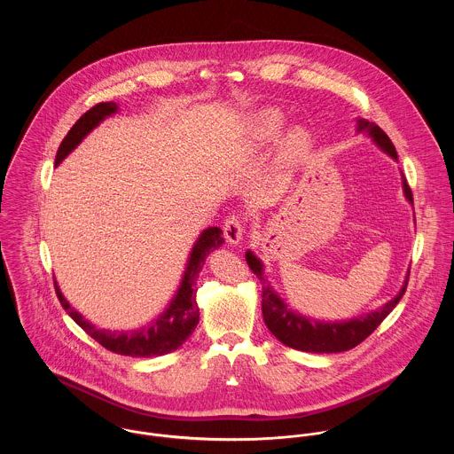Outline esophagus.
Here are the masks:
<instances>
[{
  "mask_svg": "<svg viewBox=\"0 0 454 454\" xmlns=\"http://www.w3.org/2000/svg\"><path fill=\"white\" fill-rule=\"evenodd\" d=\"M243 232H245V229H243L241 218L236 215H231L223 223V236H225L227 243L239 245L243 241Z\"/></svg>",
  "mask_w": 454,
  "mask_h": 454,
  "instance_id": "obj_1",
  "label": "esophagus"
}]
</instances>
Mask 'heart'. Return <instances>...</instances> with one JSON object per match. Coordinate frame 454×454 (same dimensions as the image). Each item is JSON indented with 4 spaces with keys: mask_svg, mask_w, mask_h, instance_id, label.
<instances>
[{
    "mask_svg": "<svg viewBox=\"0 0 454 454\" xmlns=\"http://www.w3.org/2000/svg\"><path fill=\"white\" fill-rule=\"evenodd\" d=\"M286 117L278 108H262L248 122V146L260 150L274 143L285 129ZM311 146V136L304 128L290 130L283 141V160L297 162Z\"/></svg>",
    "mask_w": 454,
    "mask_h": 454,
    "instance_id": "heart-1",
    "label": "heart"
}]
</instances>
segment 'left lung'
Listing matches in <instances>:
<instances>
[{
    "label": "left lung",
    "instance_id": "obj_1",
    "mask_svg": "<svg viewBox=\"0 0 454 454\" xmlns=\"http://www.w3.org/2000/svg\"><path fill=\"white\" fill-rule=\"evenodd\" d=\"M356 132L369 134L376 146H380L393 160H398L396 150L391 139L380 126L365 119H356ZM402 189H403L405 199L412 204V192L403 175H402ZM245 257L262 283V315L267 328L285 346L299 351H308V353H340L358 346L393 311V308L402 299L407 288V279H409V274H407L400 292L387 304H383L380 309L369 311L367 315H360L351 320L325 322V320H315L311 317H306L292 309L267 279L262 260L252 250H248Z\"/></svg>",
    "mask_w": 454,
    "mask_h": 454
}]
</instances>
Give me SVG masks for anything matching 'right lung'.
I'll return each mask as SVG.
<instances>
[{"mask_svg":"<svg viewBox=\"0 0 454 454\" xmlns=\"http://www.w3.org/2000/svg\"><path fill=\"white\" fill-rule=\"evenodd\" d=\"M119 112V105L110 103H99L94 108H90L87 114H83L74 126L66 134L58 155H56V166H59L66 157L83 141V137L96 129L105 119L112 117ZM223 245L222 229L220 227H207L204 229L191 250V255L187 260L185 270L182 274V281L178 290L175 292L173 299L169 301L168 308L153 318L150 324L143 325L136 330H106L98 328L96 325L85 320L67 301H66L58 281L54 279L58 297L66 309V313L74 320V324L80 325L94 340H98L103 348L126 355V356H160L168 355L171 351H176L195 330L199 324V306L195 301L197 288L195 281L197 276L207 259V255L220 248Z\"/></svg>","mask_w":454,"mask_h":454,"instance_id":"add662e5","label":"right lung"}]
</instances>
